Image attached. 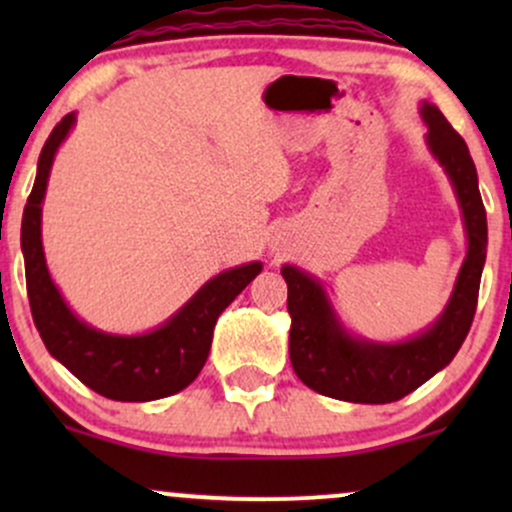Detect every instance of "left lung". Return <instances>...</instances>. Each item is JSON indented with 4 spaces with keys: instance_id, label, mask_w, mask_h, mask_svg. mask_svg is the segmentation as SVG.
Instances as JSON below:
<instances>
[{
    "instance_id": "obj_1",
    "label": "left lung",
    "mask_w": 512,
    "mask_h": 512,
    "mask_svg": "<svg viewBox=\"0 0 512 512\" xmlns=\"http://www.w3.org/2000/svg\"><path fill=\"white\" fill-rule=\"evenodd\" d=\"M426 144L455 187L467 231L464 257L445 310L407 342L378 344L351 337L327 301L325 289L293 264L281 267L289 286V356L298 378L325 397L356 404L397 402L455 358L477 313L481 269L486 262V209L479 195L477 168L467 144L436 105H421Z\"/></svg>"
}]
</instances>
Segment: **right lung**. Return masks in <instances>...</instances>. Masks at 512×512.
<instances>
[{
  "label": "right lung",
  "instance_id": "add662e5",
  "mask_svg": "<svg viewBox=\"0 0 512 512\" xmlns=\"http://www.w3.org/2000/svg\"><path fill=\"white\" fill-rule=\"evenodd\" d=\"M74 120V113L64 115L50 132L40 151L31 197L23 209L21 250L33 322L50 354L98 395L115 402H151L175 395L204 368L216 320L262 272V262L240 264L216 274L154 332L122 337L88 327L69 310L62 293L52 284L40 238L43 197L52 161L74 127Z\"/></svg>",
  "mask_w": 512,
  "mask_h": 512
}]
</instances>
